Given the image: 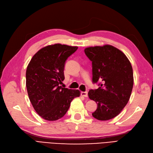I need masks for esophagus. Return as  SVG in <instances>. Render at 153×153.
Masks as SVG:
<instances>
[{
	"instance_id": "obj_1",
	"label": "esophagus",
	"mask_w": 153,
	"mask_h": 153,
	"mask_svg": "<svg viewBox=\"0 0 153 153\" xmlns=\"http://www.w3.org/2000/svg\"><path fill=\"white\" fill-rule=\"evenodd\" d=\"M81 95L82 96L85 97V98H87V96H88L87 92H81Z\"/></svg>"
}]
</instances>
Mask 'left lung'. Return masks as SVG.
Instances as JSON below:
<instances>
[{"mask_svg": "<svg viewBox=\"0 0 153 153\" xmlns=\"http://www.w3.org/2000/svg\"><path fill=\"white\" fill-rule=\"evenodd\" d=\"M92 65V82H101L100 87L88 92L89 98L98 104L92 116L108 121L121 113L130 98L133 86L131 64L123 52L112 45L85 48Z\"/></svg>", "mask_w": 153, "mask_h": 153, "instance_id": "left-lung-1", "label": "left lung"}]
</instances>
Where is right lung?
Masks as SVG:
<instances>
[{"mask_svg":"<svg viewBox=\"0 0 153 153\" xmlns=\"http://www.w3.org/2000/svg\"><path fill=\"white\" fill-rule=\"evenodd\" d=\"M77 47L56 43L40 49L31 59L26 70V87L32 106L39 116L53 121L66 114L72 100L80 96L78 89L60 84L64 80L66 59Z\"/></svg>","mask_w":153,"mask_h":153,"instance_id":"obj_1","label":"right lung"}]
</instances>
